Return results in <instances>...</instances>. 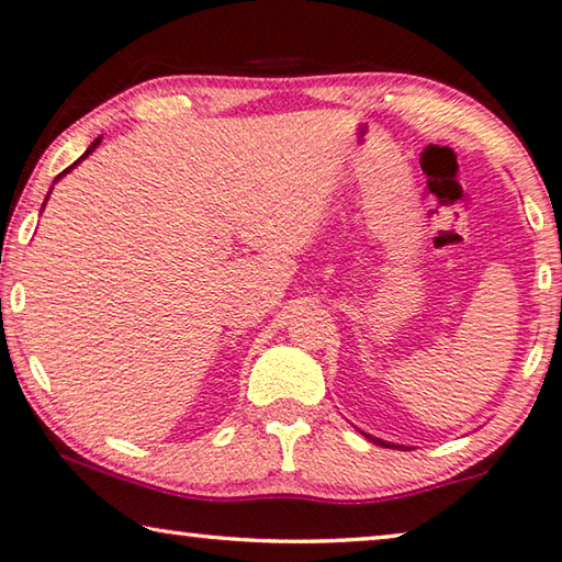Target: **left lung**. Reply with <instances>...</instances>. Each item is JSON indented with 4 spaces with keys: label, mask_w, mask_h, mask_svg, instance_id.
Returning <instances> with one entry per match:
<instances>
[{
    "label": "left lung",
    "mask_w": 562,
    "mask_h": 562,
    "mask_svg": "<svg viewBox=\"0 0 562 562\" xmlns=\"http://www.w3.org/2000/svg\"><path fill=\"white\" fill-rule=\"evenodd\" d=\"M361 436H367L369 441L372 443H376V446H386V449H402V451H408V446H398V443H392V441H382V439H376V436H369V434H364V431H359Z\"/></svg>",
    "instance_id": "8db88e82"
}]
</instances>
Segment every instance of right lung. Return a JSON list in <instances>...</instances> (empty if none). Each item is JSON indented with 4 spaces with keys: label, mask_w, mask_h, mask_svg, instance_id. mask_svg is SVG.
<instances>
[{
    "label": "right lung",
    "mask_w": 562,
    "mask_h": 562,
    "mask_svg": "<svg viewBox=\"0 0 562 562\" xmlns=\"http://www.w3.org/2000/svg\"><path fill=\"white\" fill-rule=\"evenodd\" d=\"M99 144H101V136H99V138H97V140H93V144H91V146H89V148H87V154H83V156H81V158H79V160H76V164H74V166H69V168H66V170H64V173H59V176H56V178H54V183H56V180H59V178H64V176H66V173H69V170H74V168H76V166H79V164H81V160H83V158H89V156H91V154H93V148H97V146H99ZM52 188H54V186H52ZM49 195H52V190H49ZM49 195H46V201H49ZM46 201H44V205H46ZM44 205H42V211H44Z\"/></svg>",
    "instance_id": "right-lung-1"
}]
</instances>
